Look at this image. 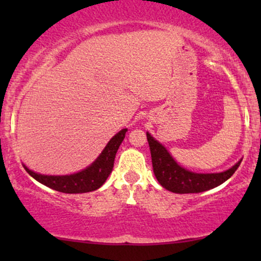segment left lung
<instances>
[{"instance_id":"1","label":"left lung","mask_w":261,"mask_h":261,"mask_svg":"<svg viewBox=\"0 0 261 261\" xmlns=\"http://www.w3.org/2000/svg\"><path fill=\"white\" fill-rule=\"evenodd\" d=\"M146 135L151 149L152 166L155 178L162 187L175 194L202 193L216 188L234 174L242 162L239 161L232 168L221 173H194L179 166L162 143L154 140L148 133Z\"/></svg>"}]
</instances>
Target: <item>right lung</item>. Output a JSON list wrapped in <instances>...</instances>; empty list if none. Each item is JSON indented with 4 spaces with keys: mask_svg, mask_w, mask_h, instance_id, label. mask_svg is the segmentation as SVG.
<instances>
[{
    "mask_svg": "<svg viewBox=\"0 0 261 261\" xmlns=\"http://www.w3.org/2000/svg\"><path fill=\"white\" fill-rule=\"evenodd\" d=\"M127 128H122L119 131L112 140L108 142L106 148L99 154L89 167L86 169L81 170L79 173L70 175H44L39 174L27 168L29 175H32L35 180L41 184L46 185L47 188L54 189V190L60 191L65 194H82L89 193L99 189L107 180V178L112 173L114 167V160L115 154L120 147L122 140L125 139Z\"/></svg>",
    "mask_w": 261,
    "mask_h": 261,
    "instance_id": "1",
    "label": "right lung"
}]
</instances>
